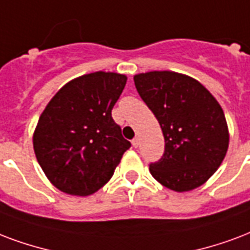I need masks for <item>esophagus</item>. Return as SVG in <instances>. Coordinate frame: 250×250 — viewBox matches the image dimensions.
I'll list each match as a JSON object with an SVG mask.
<instances>
[{
	"label": "esophagus",
	"instance_id": "34e87169",
	"mask_svg": "<svg viewBox=\"0 0 250 250\" xmlns=\"http://www.w3.org/2000/svg\"><path fill=\"white\" fill-rule=\"evenodd\" d=\"M132 146H135V148H138V146H140V139H139V138L133 139V140H132Z\"/></svg>",
	"mask_w": 250,
	"mask_h": 250
}]
</instances>
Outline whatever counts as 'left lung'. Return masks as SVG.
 Instances as JSON below:
<instances>
[{
    "mask_svg": "<svg viewBox=\"0 0 250 250\" xmlns=\"http://www.w3.org/2000/svg\"><path fill=\"white\" fill-rule=\"evenodd\" d=\"M136 90L163 129L165 152L150 174L177 193L199 188L226 157L229 133L222 106L193 77L170 70L133 76Z\"/></svg>",
    "mask_w": 250,
    "mask_h": 250,
    "instance_id": "obj_1",
    "label": "left lung"
}]
</instances>
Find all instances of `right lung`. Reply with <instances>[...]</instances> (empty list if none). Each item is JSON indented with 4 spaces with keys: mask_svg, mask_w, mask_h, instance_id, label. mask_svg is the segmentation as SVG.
Listing matches in <instances>:
<instances>
[{
    "mask_svg": "<svg viewBox=\"0 0 250 250\" xmlns=\"http://www.w3.org/2000/svg\"><path fill=\"white\" fill-rule=\"evenodd\" d=\"M127 76L94 72L72 80L42 112L32 143L36 160L60 191L87 197L107 184L131 143L111 110Z\"/></svg>",
    "mask_w": 250,
    "mask_h": 250,
    "instance_id": "add662e5",
    "label": "right lung"
}]
</instances>
